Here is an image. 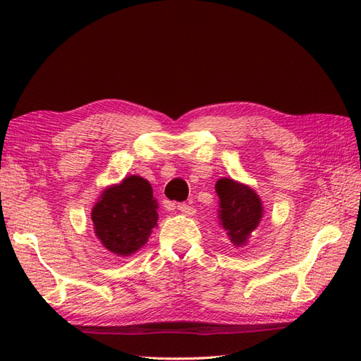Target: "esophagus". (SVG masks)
<instances>
[{"instance_id": "34e87169", "label": "esophagus", "mask_w": 361, "mask_h": 361, "mask_svg": "<svg viewBox=\"0 0 361 361\" xmlns=\"http://www.w3.org/2000/svg\"><path fill=\"white\" fill-rule=\"evenodd\" d=\"M176 209H178L181 214H185V216H194V214H195L194 206H190L188 203H178Z\"/></svg>"}]
</instances>
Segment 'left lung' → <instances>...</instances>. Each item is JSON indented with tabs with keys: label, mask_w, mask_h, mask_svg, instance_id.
<instances>
[{
	"label": "left lung",
	"mask_w": 361,
	"mask_h": 361,
	"mask_svg": "<svg viewBox=\"0 0 361 361\" xmlns=\"http://www.w3.org/2000/svg\"><path fill=\"white\" fill-rule=\"evenodd\" d=\"M216 192L220 200L221 225L231 242L240 247L259 225L262 203L255 190L229 178H220L216 183Z\"/></svg>",
	"instance_id": "8db88e82"
}]
</instances>
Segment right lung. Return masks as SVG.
<instances>
[{
  "label": "right lung",
  "instance_id": "1",
  "mask_svg": "<svg viewBox=\"0 0 361 361\" xmlns=\"http://www.w3.org/2000/svg\"><path fill=\"white\" fill-rule=\"evenodd\" d=\"M150 183L132 175L101 195L91 220L102 245L118 256H130L147 242L158 212Z\"/></svg>",
  "mask_w": 361,
  "mask_h": 361
}]
</instances>
